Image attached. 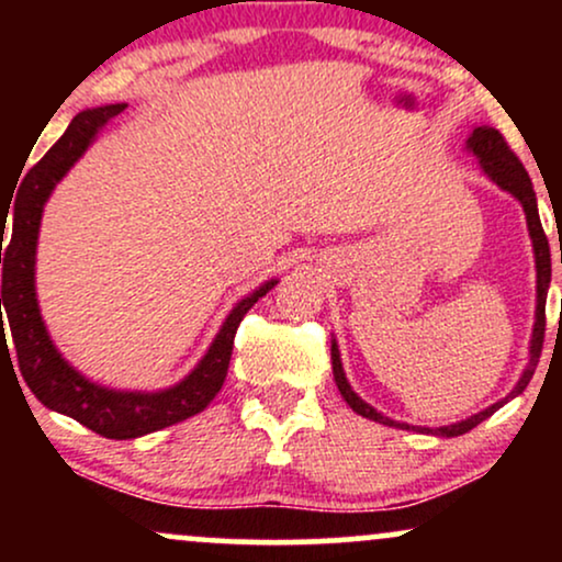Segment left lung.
I'll list each match as a JSON object with an SVG mask.
<instances>
[{
	"label": "left lung",
	"mask_w": 562,
	"mask_h": 562,
	"mask_svg": "<svg viewBox=\"0 0 562 562\" xmlns=\"http://www.w3.org/2000/svg\"><path fill=\"white\" fill-rule=\"evenodd\" d=\"M468 150L479 158L483 173H486L492 182L505 190L507 195H513L524 205V214H526V224H528V237H531L533 245V261H537V317H533V333H531V344H528V364L524 370V375L518 378L515 389L507 393L502 402H496L486 409H481L479 415H470L465 420L460 423H451V425H441V428H423V425H409V423H398L385 417L383 412H378L375 406H370L359 396L357 391L351 389V383L346 380L344 364H340V351L338 344L333 340L330 348V357H333V375H335V385H338L340 396L346 398V404L351 406L357 415L367 417V420H375L389 425V428H398V430H417V434H434V436H443V438H454L468 434L473 430L475 425L492 417L499 406H505L509 398H515L518 393L526 391L528 380H531L533 370H537L539 357H541V344H544V303H547V290H550V280H552V263H550V243H547L544 229H541V218H539V209H537V192H533L531 179L520 164L518 156L507 147L505 137L492 126H475L473 134L468 137Z\"/></svg>",
	"instance_id": "obj_1"
}]
</instances>
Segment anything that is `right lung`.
Wrapping results in <instances>:
<instances>
[{
	"label": "right lung",
	"mask_w": 562,
	"mask_h": 562,
	"mask_svg": "<svg viewBox=\"0 0 562 562\" xmlns=\"http://www.w3.org/2000/svg\"><path fill=\"white\" fill-rule=\"evenodd\" d=\"M124 102L100 105L81 111L70 121L60 139L49 147V153L25 173L15 203H12V235L4 245V224L8 214H0V263H2V299H0V348H8L2 327V306L8 314L12 333V346L18 351V367L34 396L49 409L74 417L76 423L87 425L94 434L126 441L139 438L153 430L169 428L187 417L198 415L214 402L227 378L235 333L248 308L261 295L277 285V280H267L254 293H248L232 306V312L218 327L214 344L209 346L205 357L195 364L190 375H184L177 385L160 391H119L83 378L76 367H70L57 346L49 338L36 299V245L38 227H42L44 205L66 173L89 145L97 139L111 121L124 111ZM10 351V348H8ZM10 359V353H8Z\"/></svg>",
	"instance_id": "1"
}]
</instances>
